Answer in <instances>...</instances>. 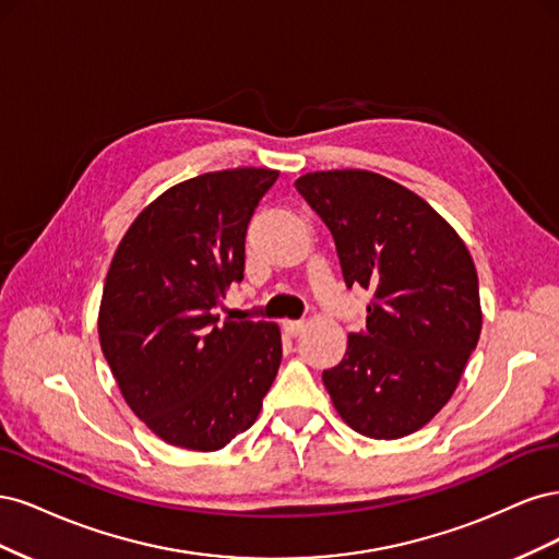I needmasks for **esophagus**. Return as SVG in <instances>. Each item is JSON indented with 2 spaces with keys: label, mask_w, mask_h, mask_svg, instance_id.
<instances>
[{
  "label": "esophagus",
  "mask_w": 559,
  "mask_h": 559,
  "mask_svg": "<svg viewBox=\"0 0 559 559\" xmlns=\"http://www.w3.org/2000/svg\"><path fill=\"white\" fill-rule=\"evenodd\" d=\"M282 329H284V333H286V335H292V337H296V335H300L302 331H306V321L286 319V321H284V324H282Z\"/></svg>",
  "instance_id": "1"
}]
</instances>
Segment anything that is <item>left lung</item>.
<instances>
[{"mask_svg":"<svg viewBox=\"0 0 559 559\" xmlns=\"http://www.w3.org/2000/svg\"><path fill=\"white\" fill-rule=\"evenodd\" d=\"M296 189L333 233L345 284L376 296L345 359L321 376L333 408L361 436H411L452 399L478 345L471 253L425 198L378 173H308Z\"/></svg>","mask_w":559,"mask_h":559,"instance_id":"8db88e82","label":"left lung"}]
</instances>
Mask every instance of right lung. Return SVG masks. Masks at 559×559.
<instances>
[{
  "label": "right lung",
  "mask_w": 559,
  "mask_h": 559,
  "mask_svg": "<svg viewBox=\"0 0 559 559\" xmlns=\"http://www.w3.org/2000/svg\"><path fill=\"white\" fill-rule=\"evenodd\" d=\"M277 177L233 167L179 181L148 202L114 251L99 347L130 411L175 448H226L257 421L275 382V321L218 324L214 308L245 277L249 218Z\"/></svg>",
  "instance_id": "right-lung-1"
}]
</instances>
